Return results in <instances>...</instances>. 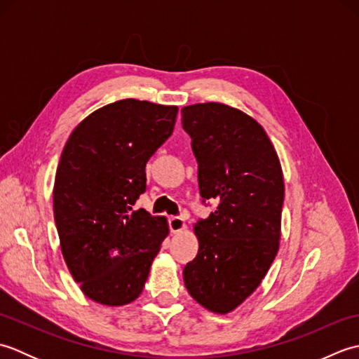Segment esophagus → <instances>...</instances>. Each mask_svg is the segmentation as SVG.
Listing matches in <instances>:
<instances>
[{
    "instance_id": "1",
    "label": "esophagus",
    "mask_w": 359,
    "mask_h": 359,
    "mask_svg": "<svg viewBox=\"0 0 359 359\" xmlns=\"http://www.w3.org/2000/svg\"><path fill=\"white\" fill-rule=\"evenodd\" d=\"M185 226H187L185 225V220L182 219V217H175V216L170 217V230H171V233L184 231Z\"/></svg>"
}]
</instances>
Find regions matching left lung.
I'll return each mask as SVG.
<instances>
[{"mask_svg": "<svg viewBox=\"0 0 359 359\" xmlns=\"http://www.w3.org/2000/svg\"><path fill=\"white\" fill-rule=\"evenodd\" d=\"M205 201L219 207L194 224L199 253L184 282L202 307L217 315L238 309L261 285L279 250L284 177L264 128L224 103L182 108Z\"/></svg>", "mask_w": 359, "mask_h": 359, "instance_id": "1", "label": "left lung"}]
</instances>
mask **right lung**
<instances>
[{"instance_id":"right-lung-1","label":"right lung","mask_w":359,"mask_h":359,"mask_svg":"<svg viewBox=\"0 0 359 359\" xmlns=\"http://www.w3.org/2000/svg\"><path fill=\"white\" fill-rule=\"evenodd\" d=\"M177 106L134 98L103 106L67 139L53 184V216L65 262L89 299L126 306L143 292L170 233L166 219L133 205L144 166L172 134Z\"/></svg>"}]
</instances>
